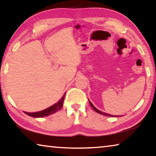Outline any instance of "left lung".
Returning a JSON list of instances; mask_svg holds the SVG:
<instances>
[{
	"instance_id": "left-lung-1",
	"label": "left lung",
	"mask_w": 156,
	"mask_h": 156,
	"mask_svg": "<svg viewBox=\"0 0 156 156\" xmlns=\"http://www.w3.org/2000/svg\"><path fill=\"white\" fill-rule=\"evenodd\" d=\"M89 104H90V105L91 106V107L93 108L94 109V110L95 111V112H96L97 113H100V114H102V115H106V116H109V117H116L115 115H111V114H108V113H103L102 112H100V110H98V109H97L96 107H95L93 105L91 104V102L89 101ZM118 117V116H117Z\"/></svg>"
}]
</instances>
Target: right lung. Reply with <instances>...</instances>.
<instances>
[{
	"label": "right lung",
	"mask_w": 156,
	"mask_h": 156,
	"mask_svg": "<svg viewBox=\"0 0 156 156\" xmlns=\"http://www.w3.org/2000/svg\"><path fill=\"white\" fill-rule=\"evenodd\" d=\"M65 94L62 98L59 100V102H58V103L54 105L53 106L47 108V109H44L43 111H41V112H35V113L25 112V113H26V114L28 115L31 116V117H34V118H42V117H44V116H47V115L53 114V113L57 112L58 111H59L62 108L63 105V101H64V99H65Z\"/></svg>",
	"instance_id": "add662e5"
}]
</instances>
